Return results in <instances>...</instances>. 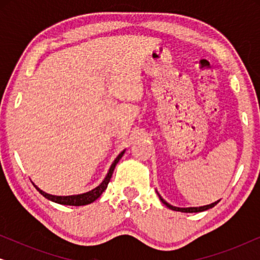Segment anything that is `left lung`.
<instances>
[{
	"instance_id": "left-lung-1",
	"label": "left lung",
	"mask_w": 260,
	"mask_h": 260,
	"mask_svg": "<svg viewBox=\"0 0 260 260\" xmlns=\"http://www.w3.org/2000/svg\"><path fill=\"white\" fill-rule=\"evenodd\" d=\"M159 197V195H158ZM159 200L162 201V204L163 205H166L167 207L168 208H170V209H173V211H176V212H183V213H198V212H204V211H207V209H209V208H212V207H214V206L218 204L219 201H215V202H213V204H211V205H207V206H202V207H189V208H179V207H174V206H172V205H169L168 202H166L165 200H163V199L159 197Z\"/></svg>"
}]
</instances>
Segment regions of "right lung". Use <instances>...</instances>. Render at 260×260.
<instances>
[{
    "label": "right lung",
    "instance_id": "add662e5",
    "mask_svg": "<svg viewBox=\"0 0 260 260\" xmlns=\"http://www.w3.org/2000/svg\"><path fill=\"white\" fill-rule=\"evenodd\" d=\"M124 154V151L120 152V154L117 156V158L113 161V163L110 167V170L108 173V175L104 179V181L99 184L98 187H95L94 189H92L91 191H87V193H84V194H79V195H70V197H55V195H51V194H47L45 193V191H42L41 189H39V188L35 186L34 187L37 188L39 193L41 195H44L46 199H48V200L51 201H54L56 204H60V205H69V206H84V205H88L91 204V202H93L97 200V199L101 197L103 191L106 189V187H108V184L110 182V179H111L112 176V173L113 170H115V167L117 163L120 158H122V156Z\"/></svg>",
    "mask_w": 260,
    "mask_h": 260
}]
</instances>
